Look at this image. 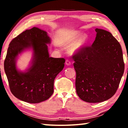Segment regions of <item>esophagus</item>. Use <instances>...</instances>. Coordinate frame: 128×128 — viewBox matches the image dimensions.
<instances>
[{
  "instance_id": "34e87169",
  "label": "esophagus",
  "mask_w": 128,
  "mask_h": 128,
  "mask_svg": "<svg viewBox=\"0 0 128 128\" xmlns=\"http://www.w3.org/2000/svg\"><path fill=\"white\" fill-rule=\"evenodd\" d=\"M66 66H70V65L71 64V62L69 60L67 59L66 60Z\"/></svg>"
}]
</instances>
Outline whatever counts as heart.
I'll use <instances>...</instances> for the list:
<instances>
[{"label":"heart","instance_id":"1","mask_svg":"<svg viewBox=\"0 0 128 128\" xmlns=\"http://www.w3.org/2000/svg\"><path fill=\"white\" fill-rule=\"evenodd\" d=\"M81 34L78 31H73L66 34L62 36L60 44L62 46L70 47L71 53H77L81 51L85 47L88 42V38L86 36H82L78 39Z\"/></svg>","mask_w":128,"mask_h":128}]
</instances>
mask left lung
<instances>
[{
    "label": "left lung",
    "mask_w": 128,
    "mask_h": 128,
    "mask_svg": "<svg viewBox=\"0 0 128 128\" xmlns=\"http://www.w3.org/2000/svg\"><path fill=\"white\" fill-rule=\"evenodd\" d=\"M95 32L92 46L73 56L77 94L88 103L102 102L114 96L124 72L120 43L109 32L98 28Z\"/></svg>",
    "instance_id": "left-lung-1"
}]
</instances>
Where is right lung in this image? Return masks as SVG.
Listing matches in <instances>:
<instances>
[{"mask_svg": "<svg viewBox=\"0 0 128 128\" xmlns=\"http://www.w3.org/2000/svg\"><path fill=\"white\" fill-rule=\"evenodd\" d=\"M51 39L44 30L34 27L19 34L10 42L4 60V70L10 92L25 102L38 103L48 99L54 92V80L64 68V58L50 57L47 44ZM32 48L31 64L25 72L16 69L17 56Z\"/></svg>", "mask_w": 128, "mask_h": 128, "instance_id": "right-lung-1", "label": "right lung"}]
</instances>
